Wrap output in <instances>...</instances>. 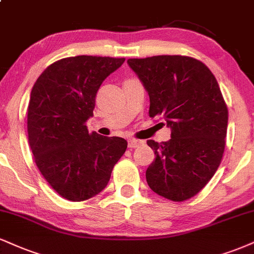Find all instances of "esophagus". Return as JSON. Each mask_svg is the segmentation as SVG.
Listing matches in <instances>:
<instances>
[{"mask_svg": "<svg viewBox=\"0 0 254 254\" xmlns=\"http://www.w3.org/2000/svg\"><path fill=\"white\" fill-rule=\"evenodd\" d=\"M143 143H144L143 140L132 138V139H129V142H127V146H129V148H131V149H133V148H137V146L140 145V144H143Z\"/></svg>", "mask_w": 254, "mask_h": 254, "instance_id": "34e87169", "label": "esophagus"}]
</instances>
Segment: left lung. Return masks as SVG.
<instances>
[{"label":"left lung","mask_w":254,"mask_h":254,"mask_svg":"<svg viewBox=\"0 0 254 254\" xmlns=\"http://www.w3.org/2000/svg\"><path fill=\"white\" fill-rule=\"evenodd\" d=\"M127 64L150 97L149 116L166 119L172 129L168 142H146L156 156L146 182L168 200H188L209 182L225 151L228 110L218 81L191 57L156 56Z\"/></svg>","instance_id":"8db88e82"}]
</instances>
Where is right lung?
Here are the masks:
<instances>
[{"mask_svg": "<svg viewBox=\"0 0 254 254\" xmlns=\"http://www.w3.org/2000/svg\"><path fill=\"white\" fill-rule=\"evenodd\" d=\"M124 58L78 56L50 65L36 79L27 114L36 167L60 196L79 202L99 194L127 150L121 137L88 132L96 96Z\"/></svg>", "mask_w": 254, "mask_h": 254, "instance_id": "add662e5", "label": "right lung"}]
</instances>
